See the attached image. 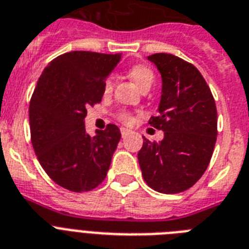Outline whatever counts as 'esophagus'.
Returning <instances> with one entry per match:
<instances>
[{"label":"esophagus","instance_id":"esophagus-1","mask_svg":"<svg viewBox=\"0 0 249 249\" xmlns=\"http://www.w3.org/2000/svg\"><path fill=\"white\" fill-rule=\"evenodd\" d=\"M133 131L130 129H126V128H121V137L123 138H126L129 134H131Z\"/></svg>","mask_w":249,"mask_h":249}]
</instances>
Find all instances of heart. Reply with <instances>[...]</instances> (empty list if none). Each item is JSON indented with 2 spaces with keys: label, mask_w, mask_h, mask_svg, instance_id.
<instances>
[{
  "label": "heart",
  "mask_w": 249,
  "mask_h": 249,
  "mask_svg": "<svg viewBox=\"0 0 249 249\" xmlns=\"http://www.w3.org/2000/svg\"><path fill=\"white\" fill-rule=\"evenodd\" d=\"M129 76L135 82V85L139 87L141 89H145V87H150L154 82V73L153 71L150 70L149 67H147L145 64H135L129 70ZM112 89H114V78L112 77H107L104 83V93L108 95L111 93ZM119 119L120 121H123L124 124H133L134 118L133 115L129 114V112H121L119 114Z\"/></svg>",
  "instance_id": "heart-1"
}]
</instances>
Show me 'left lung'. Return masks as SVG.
Returning a JSON list of instances; mask_svg holds the SVG:
<instances>
[{
  "label": "left lung",
  "instance_id": "8db88e82",
  "mask_svg": "<svg viewBox=\"0 0 249 249\" xmlns=\"http://www.w3.org/2000/svg\"><path fill=\"white\" fill-rule=\"evenodd\" d=\"M162 77L158 116L150 126L163 131L160 142L143 137L138 153L144 181L162 194H178L195 185L212 160L218 114L214 97L194 64L167 53L148 57Z\"/></svg>",
  "mask_w": 249,
  "mask_h": 249
}]
</instances>
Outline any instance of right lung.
<instances>
[{
    "mask_svg": "<svg viewBox=\"0 0 249 249\" xmlns=\"http://www.w3.org/2000/svg\"><path fill=\"white\" fill-rule=\"evenodd\" d=\"M121 54L70 52L45 67L29 106L31 143L48 176L73 192L91 191L105 179L120 129L108 124L86 133L87 108L101 102L104 83Z\"/></svg>",
    "mask_w": 249,
    "mask_h": 249,
    "instance_id": "add662e5",
    "label": "right lung"
}]
</instances>
